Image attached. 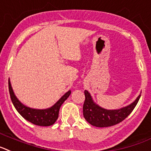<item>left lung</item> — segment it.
<instances>
[{"mask_svg":"<svg viewBox=\"0 0 151 151\" xmlns=\"http://www.w3.org/2000/svg\"><path fill=\"white\" fill-rule=\"evenodd\" d=\"M85 101L83 106V117L90 124L96 127L104 128L119 124L126 119L136 106L141 95L129 106L119 109L108 110L96 104L92 99L90 93L84 91Z\"/></svg>","mask_w":151,"mask_h":151,"instance_id":"left-lung-1","label":"left lung"}]
</instances>
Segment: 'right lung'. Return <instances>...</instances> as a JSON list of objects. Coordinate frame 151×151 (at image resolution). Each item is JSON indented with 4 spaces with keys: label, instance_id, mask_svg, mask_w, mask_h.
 <instances>
[{
    "label": "right lung",
    "instance_id": "obj_1",
    "mask_svg": "<svg viewBox=\"0 0 151 151\" xmlns=\"http://www.w3.org/2000/svg\"><path fill=\"white\" fill-rule=\"evenodd\" d=\"M8 86L10 99L17 112L26 120L39 126H50L55 122L58 118L60 107L71 93L70 90L67 92L51 108L45 109H36L26 106L23 103H21V102H19L13 91L10 80L8 81Z\"/></svg>",
    "mask_w": 151,
    "mask_h": 151
}]
</instances>
